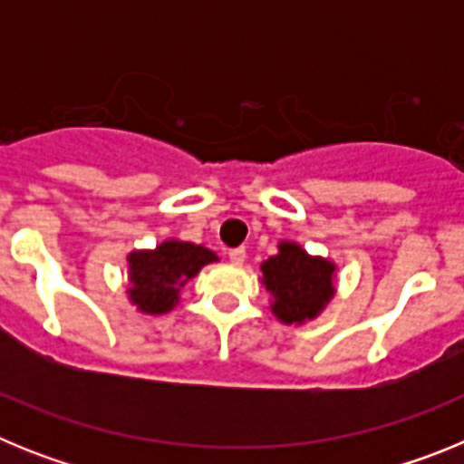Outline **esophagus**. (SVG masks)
I'll return each mask as SVG.
<instances>
[{"mask_svg":"<svg viewBox=\"0 0 464 464\" xmlns=\"http://www.w3.org/2000/svg\"><path fill=\"white\" fill-rule=\"evenodd\" d=\"M227 256H229V262H235V265H241V262L246 260V248H244V246H239V248H229Z\"/></svg>","mask_w":464,"mask_h":464,"instance_id":"esophagus-1","label":"esophagus"}]
</instances>
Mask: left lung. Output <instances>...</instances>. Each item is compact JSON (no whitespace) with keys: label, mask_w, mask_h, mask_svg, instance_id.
Masks as SVG:
<instances>
[{"label":"left lung","mask_w":464,"mask_h":464,"mask_svg":"<svg viewBox=\"0 0 464 464\" xmlns=\"http://www.w3.org/2000/svg\"><path fill=\"white\" fill-rule=\"evenodd\" d=\"M334 265L306 256L297 244H281V253L262 265V276L274 295V314L283 323L314 318L330 302Z\"/></svg>","instance_id":"obj_1"}]
</instances>
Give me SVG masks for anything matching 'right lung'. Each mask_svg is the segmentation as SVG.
Returning a JSON list of instances; mask_svg holds the SVG:
<instances>
[{
    "instance_id": "1",
    "label": "right lung",
    "mask_w": 464,
    "mask_h": 464,
    "mask_svg": "<svg viewBox=\"0 0 464 464\" xmlns=\"http://www.w3.org/2000/svg\"><path fill=\"white\" fill-rule=\"evenodd\" d=\"M216 260L208 248L186 241H165L155 251L130 256V299L146 314H165L174 306L179 288L207 262Z\"/></svg>"
}]
</instances>
